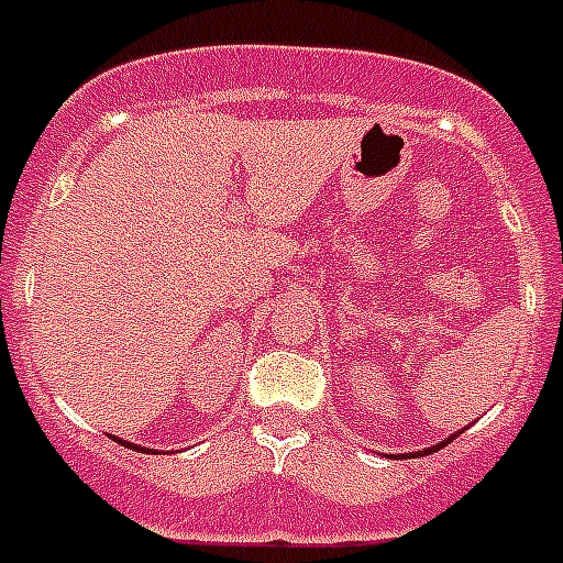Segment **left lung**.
<instances>
[{
    "label": "left lung",
    "instance_id": "1",
    "mask_svg": "<svg viewBox=\"0 0 563 563\" xmlns=\"http://www.w3.org/2000/svg\"><path fill=\"white\" fill-rule=\"evenodd\" d=\"M454 437H460V431H456V434H451L449 440H442V442H437V445H431V449H426V451H411L409 456H422V454H434V451H440V449H445V445H449L451 440H454Z\"/></svg>",
    "mask_w": 563,
    "mask_h": 563
}]
</instances>
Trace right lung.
<instances>
[{"label":"right lung","instance_id":"obj_1","mask_svg":"<svg viewBox=\"0 0 563 563\" xmlns=\"http://www.w3.org/2000/svg\"><path fill=\"white\" fill-rule=\"evenodd\" d=\"M114 442H118V445H126L129 451H141V454H157V451L154 449H143V445H134V442H126V440H121V437H112Z\"/></svg>","mask_w":563,"mask_h":563}]
</instances>
